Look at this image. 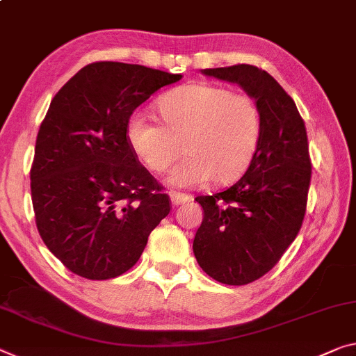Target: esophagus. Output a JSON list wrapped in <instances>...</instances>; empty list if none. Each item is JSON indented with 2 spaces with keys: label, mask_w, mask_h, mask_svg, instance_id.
I'll return each instance as SVG.
<instances>
[{
  "label": "esophagus",
  "mask_w": 356,
  "mask_h": 356,
  "mask_svg": "<svg viewBox=\"0 0 356 356\" xmlns=\"http://www.w3.org/2000/svg\"><path fill=\"white\" fill-rule=\"evenodd\" d=\"M191 199H193V197H191L189 194L178 193V191H172V193H170V200H172V204H173L175 207L183 205V204H188V202H189Z\"/></svg>",
  "instance_id": "1"
}]
</instances>
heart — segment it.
Listing matches in <instances>:
<instances>
[{"label":"heart","mask_w":356,"mask_h":356,"mask_svg":"<svg viewBox=\"0 0 356 356\" xmlns=\"http://www.w3.org/2000/svg\"><path fill=\"white\" fill-rule=\"evenodd\" d=\"M162 122L145 111L129 119L127 138L135 154L152 172L170 168L168 181L181 188L202 186L213 178L229 183L247 170L258 151L262 113L247 94L210 83L177 87L159 100Z\"/></svg>","instance_id":"1"}]
</instances>
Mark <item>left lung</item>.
<instances>
[{"mask_svg": "<svg viewBox=\"0 0 356 356\" xmlns=\"http://www.w3.org/2000/svg\"><path fill=\"white\" fill-rule=\"evenodd\" d=\"M202 73L238 84L262 113L258 151L243 177L222 193L195 197L204 209L195 259L216 282L240 286L266 275L300 231L312 177L307 132L267 71L242 63Z\"/></svg>", "mask_w": 356, "mask_h": 356, "instance_id": "1", "label": "left lung"}]
</instances>
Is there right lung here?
<instances>
[{
  "label": "right lung",
  "mask_w": 356,
  "mask_h": 356,
  "mask_svg": "<svg viewBox=\"0 0 356 356\" xmlns=\"http://www.w3.org/2000/svg\"><path fill=\"white\" fill-rule=\"evenodd\" d=\"M181 78L95 62L52 98L36 136L31 202L42 242L76 275L108 280L132 269L170 213V197L129 143L127 124L141 103Z\"/></svg>",
  "instance_id": "right-lung-1"
}]
</instances>
